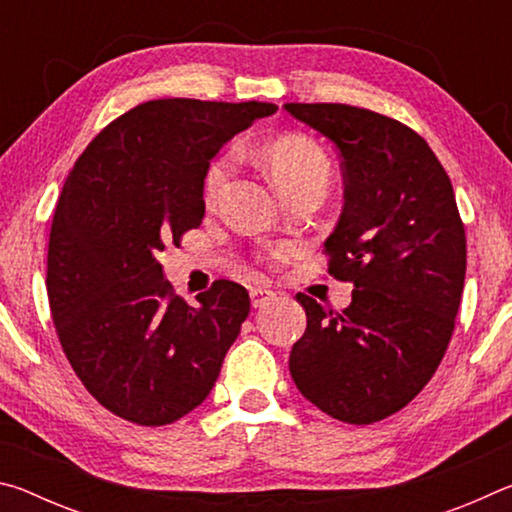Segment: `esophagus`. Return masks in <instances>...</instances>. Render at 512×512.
I'll return each mask as SVG.
<instances>
[{
    "label": "esophagus",
    "instance_id": "34e87169",
    "mask_svg": "<svg viewBox=\"0 0 512 512\" xmlns=\"http://www.w3.org/2000/svg\"><path fill=\"white\" fill-rule=\"evenodd\" d=\"M275 298V291L266 289V287H255L250 289V302H253V307L259 309V307H266L268 302H271Z\"/></svg>",
    "mask_w": 512,
    "mask_h": 512
}]
</instances>
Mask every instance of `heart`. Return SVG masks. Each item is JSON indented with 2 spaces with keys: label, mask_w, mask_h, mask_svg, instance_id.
<instances>
[{
  "label": "heart",
  "mask_w": 512,
  "mask_h": 512,
  "mask_svg": "<svg viewBox=\"0 0 512 512\" xmlns=\"http://www.w3.org/2000/svg\"><path fill=\"white\" fill-rule=\"evenodd\" d=\"M257 158L264 164L268 178L273 180L277 192L284 198L302 192V189H320L327 192L332 180V164L320 146L302 135H284L277 140L264 142L257 149ZM232 171L230 155L216 158L205 173V196L216 198L228 183ZM293 253L291 246H280L271 253L275 262H284Z\"/></svg>",
  "instance_id": "obj_1"
}]
</instances>
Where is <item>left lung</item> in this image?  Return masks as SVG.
I'll list each match as a JSON object with an SVG mask.
<instances>
[{"label": "left lung", "instance_id": "8db88e82", "mask_svg": "<svg viewBox=\"0 0 512 512\" xmlns=\"http://www.w3.org/2000/svg\"><path fill=\"white\" fill-rule=\"evenodd\" d=\"M284 108L341 155L345 203L325 250L329 275L354 282L343 311L296 296L307 329L293 343L291 377L332 418L379 422L427 386L452 339L467 264L452 180L391 117L345 103Z\"/></svg>", "mask_w": 512, "mask_h": 512}]
</instances>
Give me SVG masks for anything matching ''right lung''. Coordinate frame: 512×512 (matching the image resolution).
I'll list each match as a JSON object with an SVG mask.
<instances>
[{"label": "right lung", "instance_id": "right-lung-1", "mask_svg": "<svg viewBox=\"0 0 512 512\" xmlns=\"http://www.w3.org/2000/svg\"><path fill=\"white\" fill-rule=\"evenodd\" d=\"M275 110L146 101L103 128L69 171L49 235L51 318L76 377L119 418L162 427L214 388L248 291L216 280L187 305L158 253L201 225L205 173L221 146Z\"/></svg>", "mask_w": 512, "mask_h": 512}]
</instances>
